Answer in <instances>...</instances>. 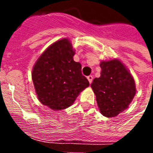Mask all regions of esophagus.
I'll use <instances>...</instances> for the list:
<instances>
[{"mask_svg": "<svg viewBox=\"0 0 153 153\" xmlns=\"http://www.w3.org/2000/svg\"><path fill=\"white\" fill-rule=\"evenodd\" d=\"M87 79H88V80L89 83H92V82H93V75H89V76L87 77Z\"/></svg>", "mask_w": 153, "mask_h": 153, "instance_id": "esophagus-1", "label": "esophagus"}]
</instances>
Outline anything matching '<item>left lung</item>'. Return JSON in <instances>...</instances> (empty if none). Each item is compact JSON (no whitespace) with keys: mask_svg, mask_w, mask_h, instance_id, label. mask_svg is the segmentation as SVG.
Here are the masks:
<instances>
[{"mask_svg":"<svg viewBox=\"0 0 153 153\" xmlns=\"http://www.w3.org/2000/svg\"><path fill=\"white\" fill-rule=\"evenodd\" d=\"M100 67L101 76L93 79L91 87L101 113L109 118L114 117L132 102L136 93L134 80L119 60L102 61Z\"/></svg>","mask_w":153,"mask_h":153,"instance_id":"8db88e82","label":"left lung"}]
</instances>
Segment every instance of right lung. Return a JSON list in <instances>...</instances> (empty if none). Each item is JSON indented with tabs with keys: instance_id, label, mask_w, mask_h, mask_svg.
<instances>
[{
	"instance_id": "add662e5",
	"label": "right lung",
	"mask_w": 153,
	"mask_h": 153,
	"mask_svg": "<svg viewBox=\"0 0 153 153\" xmlns=\"http://www.w3.org/2000/svg\"><path fill=\"white\" fill-rule=\"evenodd\" d=\"M69 39L51 44L35 63L32 79L38 100L54 111L70 106L80 92L89 86Z\"/></svg>"
}]
</instances>
